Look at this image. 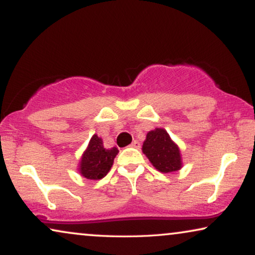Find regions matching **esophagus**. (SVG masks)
<instances>
[{
	"label": "esophagus",
	"instance_id": "34e87169",
	"mask_svg": "<svg viewBox=\"0 0 255 255\" xmlns=\"http://www.w3.org/2000/svg\"><path fill=\"white\" fill-rule=\"evenodd\" d=\"M131 147H134V148H139L140 147V142H139L138 140H134L133 142L131 144Z\"/></svg>",
	"mask_w": 255,
	"mask_h": 255
}]
</instances>
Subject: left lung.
Listing matches in <instances>:
<instances>
[{"instance_id":"left-lung-1","label":"left lung","mask_w":255,"mask_h":255,"mask_svg":"<svg viewBox=\"0 0 255 255\" xmlns=\"http://www.w3.org/2000/svg\"><path fill=\"white\" fill-rule=\"evenodd\" d=\"M142 152L161 173L176 172L182 167L180 149L165 128L149 131L142 144Z\"/></svg>"}]
</instances>
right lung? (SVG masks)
Here are the masks:
<instances>
[{
    "instance_id": "add662e5",
    "label": "right lung",
    "mask_w": 255,
    "mask_h": 255,
    "mask_svg": "<svg viewBox=\"0 0 255 255\" xmlns=\"http://www.w3.org/2000/svg\"><path fill=\"white\" fill-rule=\"evenodd\" d=\"M117 153V147L104 148L102 139L94 134L80 161V173L88 180H101L113 167Z\"/></svg>"
}]
</instances>
